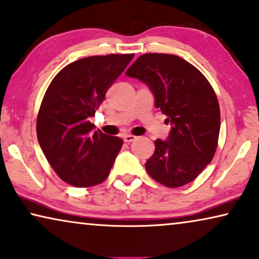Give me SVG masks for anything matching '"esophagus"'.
<instances>
[{"instance_id":"obj_1","label":"esophagus","mask_w":259,"mask_h":259,"mask_svg":"<svg viewBox=\"0 0 259 259\" xmlns=\"http://www.w3.org/2000/svg\"><path fill=\"white\" fill-rule=\"evenodd\" d=\"M136 136H134V135H125L124 137H123V140H124V142H126V143H130V142H133L136 140Z\"/></svg>"}]
</instances>
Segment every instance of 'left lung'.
Wrapping results in <instances>:
<instances>
[{
    "mask_svg": "<svg viewBox=\"0 0 259 259\" xmlns=\"http://www.w3.org/2000/svg\"><path fill=\"white\" fill-rule=\"evenodd\" d=\"M125 75L149 87L171 124L167 140L155 141L148 174L167 188L190 183L216 152L221 111L212 87L197 68L170 54H144Z\"/></svg>",
    "mask_w": 259,
    "mask_h": 259,
    "instance_id": "left-lung-1",
    "label": "left lung"
}]
</instances>
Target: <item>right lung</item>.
I'll return each instance as SVG.
<instances>
[{
    "mask_svg": "<svg viewBox=\"0 0 259 259\" xmlns=\"http://www.w3.org/2000/svg\"><path fill=\"white\" fill-rule=\"evenodd\" d=\"M134 54L90 56L72 62L54 77L43 97L36 133L57 176L77 188L109 176L123 140L94 130L89 118Z\"/></svg>",
    "mask_w": 259,
    "mask_h": 259,
    "instance_id": "add662e5",
    "label": "right lung"
}]
</instances>
